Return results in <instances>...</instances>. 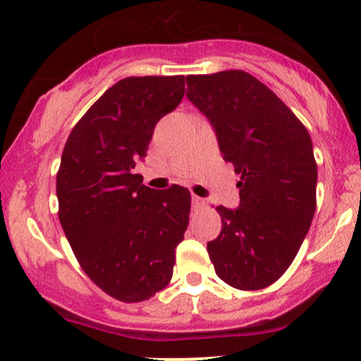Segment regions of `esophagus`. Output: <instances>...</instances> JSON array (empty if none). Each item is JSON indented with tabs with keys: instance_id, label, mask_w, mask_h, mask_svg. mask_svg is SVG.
<instances>
[{
	"instance_id": "esophagus-1",
	"label": "esophagus",
	"mask_w": 361,
	"mask_h": 361,
	"mask_svg": "<svg viewBox=\"0 0 361 361\" xmlns=\"http://www.w3.org/2000/svg\"><path fill=\"white\" fill-rule=\"evenodd\" d=\"M192 205H194V209H200V207L207 205V202L204 199H200V197L192 195Z\"/></svg>"
}]
</instances>
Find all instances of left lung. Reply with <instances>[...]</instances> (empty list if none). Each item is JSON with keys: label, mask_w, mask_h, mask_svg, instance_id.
<instances>
[{"label": "left lung", "mask_w": 361, "mask_h": 361, "mask_svg": "<svg viewBox=\"0 0 361 361\" xmlns=\"http://www.w3.org/2000/svg\"><path fill=\"white\" fill-rule=\"evenodd\" d=\"M187 98L209 118L220 152L240 174V207H216L220 235L207 243L231 288L264 289L293 263L315 212L317 164L305 126L245 71L187 75Z\"/></svg>", "instance_id": "obj_1"}]
</instances>
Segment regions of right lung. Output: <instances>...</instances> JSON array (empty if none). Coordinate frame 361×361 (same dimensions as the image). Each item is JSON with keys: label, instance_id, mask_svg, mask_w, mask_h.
<instances>
[{"label": "right lung", "instance_id": "1", "mask_svg": "<svg viewBox=\"0 0 361 361\" xmlns=\"http://www.w3.org/2000/svg\"><path fill=\"white\" fill-rule=\"evenodd\" d=\"M184 90V75L123 78L88 108L62 151V230L88 278L121 302H141L169 284L189 225V190L149 189L133 174L156 123Z\"/></svg>", "mask_w": 361, "mask_h": 361}]
</instances>
